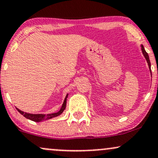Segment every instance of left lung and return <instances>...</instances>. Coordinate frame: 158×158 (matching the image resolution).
Returning a JSON list of instances; mask_svg holds the SVG:
<instances>
[{"instance_id":"1","label":"left lung","mask_w":158,"mask_h":158,"mask_svg":"<svg viewBox=\"0 0 158 158\" xmlns=\"http://www.w3.org/2000/svg\"><path fill=\"white\" fill-rule=\"evenodd\" d=\"M140 47H141V51H142L143 54V56H144L145 59H146V61H147L148 65V68H149L150 72H151V62H150L149 57H148V55L147 52H146V50H145V48H144V47H143V44H140Z\"/></svg>"}]
</instances>
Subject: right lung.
<instances>
[{
  "label": "right lung",
  "instance_id": "obj_1",
  "mask_svg": "<svg viewBox=\"0 0 158 158\" xmlns=\"http://www.w3.org/2000/svg\"><path fill=\"white\" fill-rule=\"evenodd\" d=\"M68 97V94H67L66 97L64 98V100L63 102L62 106H61L60 110H59L56 113H52V114H30V113H27V112H23L22 110H21L19 108H16V109L18 110V111L19 112L20 114H22L24 117H26L27 119H30V120L34 121V122H41V121L44 120H48V119L53 118V117H58L60 114H61L64 111L65 108H66V102H67V98Z\"/></svg>",
  "mask_w": 158,
  "mask_h": 158
}]
</instances>
